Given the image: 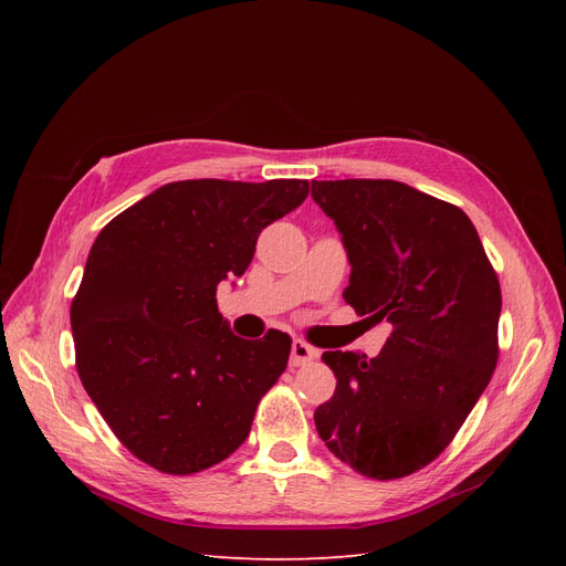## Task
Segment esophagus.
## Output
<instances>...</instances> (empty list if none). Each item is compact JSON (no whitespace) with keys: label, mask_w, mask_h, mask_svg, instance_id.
<instances>
[{"label":"esophagus","mask_w":566,"mask_h":566,"mask_svg":"<svg viewBox=\"0 0 566 566\" xmlns=\"http://www.w3.org/2000/svg\"><path fill=\"white\" fill-rule=\"evenodd\" d=\"M316 356H318V349L310 347L302 339H295L293 342V352H290V366H304V364L314 361Z\"/></svg>","instance_id":"34e87169"}]
</instances>
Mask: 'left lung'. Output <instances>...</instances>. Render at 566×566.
<instances>
[{
	"label": "left lung",
	"instance_id": "8db88e82",
	"mask_svg": "<svg viewBox=\"0 0 566 566\" xmlns=\"http://www.w3.org/2000/svg\"><path fill=\"white\" fill-rule=\"evenodd\" d=\"M352 264L345 302L391 323L382 352H323L337 378L316 432L370 479L413 474L449 447L499 361L501 285L470 217L391 179L312 181Z\"/></svg>",
	"mask_w": 566,
	"mask_h": 566
}]
</instances>
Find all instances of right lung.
I'll return each mask as SVG.
<instances>
[{"mask_svg": "<svg viewBox=\"0 0 566 566\" xmlns=\"http://www.w3.org/2000/svg\"><path fill=\"white\" fill-rule=\"evenodd\" d=\"M310 184L188 179L104 227L71 306L75 364L115 437L165 474H193L248 439L287 366V333H231L217 285L243 276L256 238Z\"/></svg>", "mask_w": 566, "mask_h": 566, "instance_id": "1", "label": "right lung"}]
</instances>
